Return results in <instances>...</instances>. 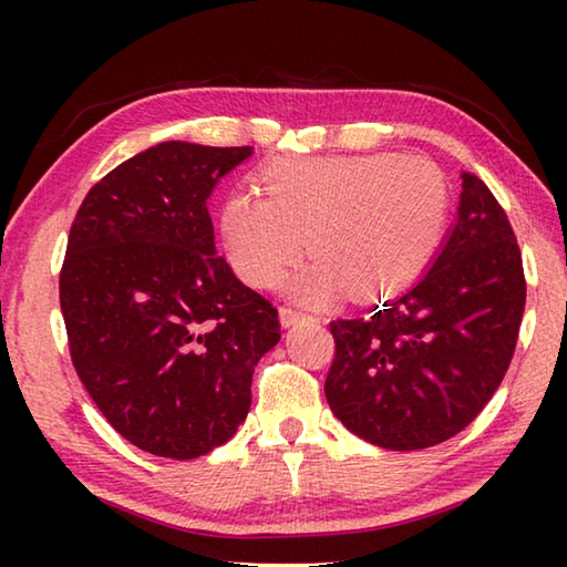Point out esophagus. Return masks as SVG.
Returning <instances> with one entry per match:
<instances>
[{
    "label": "esophagus",
    "instance_id": "esophagus-1",
    "mask_svg": "<svg viewBox=\"0 0 567 567\" xmlns=\"http://www.w3.org/2000/svg\"><path fill=\"white\" fill-rule=\"evenodd\" d=\"M302 320H307L305 312L295 310V307H280V322H282V328H295V324L302 322Z\"/></svg>",
    "mask_w": 567,
    "mask_h": 567
}]
</instances>
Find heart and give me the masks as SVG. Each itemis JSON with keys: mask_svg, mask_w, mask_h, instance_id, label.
<instances>
[{"mask_svg": "<svg viewBox=\"0 0 567 567\" xmlns=\"http://www.w3.org/2000/svg\"><path fill=\"white\" fill-rule=\"evenodd\" d=\"M257 195H229L219 233L229 265L252 287H275L300 260L318 262L290 290L324 305L350 290L375 300L415 280L447 223L445 175L425 157H282L262 169Z\"/></svg>", "mask_w": 567, "mask_h": 567, "instance_id": "b5f03b06", "label": "heart"}]
</instances>
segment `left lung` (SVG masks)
Returning <instances> with one entry per match:
<instances>
[{
  "label": "left lung",
  "instance_id": "1",
  "mask_svg": "<svg viewBox=\"0 0 567 567\" xmlns=\"http://www.w3.org/2000/svg\"><path fill=\"white\" fill-rule=\"evenodd\" d=\"M460 177L457 219L425 275L362 318L330 324L328 405L378 447L422 450L457 435L513 360L525 310L520 247L485 182Z\"/></svg>",
  "mask_w": 567,
  "mask_h": 567
}]
</instances>
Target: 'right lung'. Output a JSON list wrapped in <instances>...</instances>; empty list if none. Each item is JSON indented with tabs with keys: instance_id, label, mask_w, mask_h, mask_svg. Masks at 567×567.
I'll return each mask as SVG.
<instances>
[{
	"instance_id": "add662e5",
	"label": "right lung",
	"mask_w": 567,
	"mask_h": 567,
	"mask_svg": "<svg viewBox=\"0 0 567 567\" xmlns=\"http://www.w3.org/2000/svg\"><path fill=\"white\" fill-rule=\"evenodd\" d=\"M252 147L159 142L94 185L66 239L60 305L76 375L117 433L192 460L225 445L277 310L215 249L207 199Z\"/></svg>"
}]
</instances>
